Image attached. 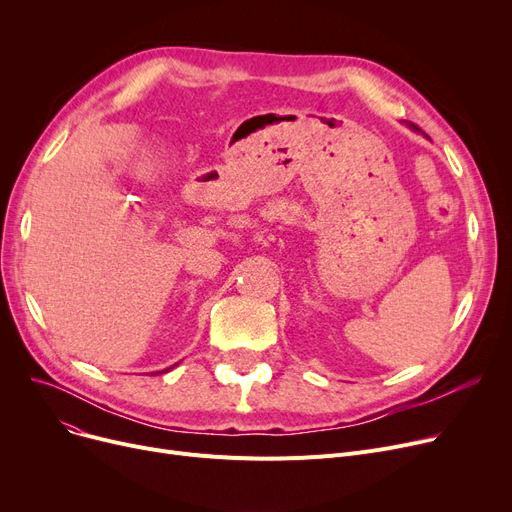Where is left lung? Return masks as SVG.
I'll return each mask as SVG.
<instances>
[{
    "label": "left lung",
    "instance_id": "left-lung-1",
    "mask_svg": "<svg viewBox=\"0 0 512 512\" xmlns=\"http://www.w3.org/2000/svg\"><path fill=\"white\" fill-rule=\"evenodd\" d=\"M409 126H411V128H415V130H419V128H417L413 122H409Z\"/></svg>",
    "mask_w": 512,
    "mask_h": 512
}]
</instances>
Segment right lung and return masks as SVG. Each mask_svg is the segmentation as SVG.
Wrapping results in <instances>:
<instances>
[{
    "label": "right lung",
    "mask_w": 512,
    "mask_h": 512,
    "mask_svg": "<svg viewBox=\"0 0 512 512\" xmlns=\"http://www.w3.org/2000/svg\"><path fill=\"white\" fill-rule=\"evenodd\" d=\"M166 371H170V367H168V369H166Z\"/></svg>",
    "instance_id": "add662e5"
}]
</instances>
